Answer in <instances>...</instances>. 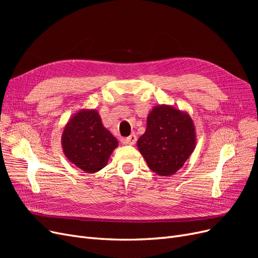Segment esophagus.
<instances>
[{
	"label": "esophagus",
	"mask_w": 258,
	"mask_h": 258,
	"mask_svg": "<svg viewBox=\"0 0 258 258\" xmlns=\"http://www.w3.org/2000/svg\"><path fill=\"white\" fill-rule=\"evenodd\" d=\"M137 142V137L136 135H131L127 138H122L121 139V143L126 144V145H134Z\"/></svg>",
	"instance_id": "esophagus-1"
}]
</instances>
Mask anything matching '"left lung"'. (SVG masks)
Masks as SVG:
<instances>
[{
	"mask_svg": "<svg viewBox=\"0 0 258 258\" xmlns=\"http://www.w3.org/2000/svg\"><path fill=\"white\" fill-rule=\"evenodd\" d=\"M196 140V128L188 113L160 104L148 113L146 130L137 145L153 172L170 176L190 157Z\"/></svg>",
	"mask_w": 258,
	"mask_h": 258,
	"instance_id": "8db88e82",
	"label": "left lung"
}]
</instances>
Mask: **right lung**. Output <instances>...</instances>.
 <instances>
[{
  "label": "right lung",
  "instance_id": "obj_1",
  "mask_svg": "<svg viewBox=\"0 0 258 258\" xmlns=\"http://www.w3.org/2000/svg\"><path fill=\"white\" fill-rule=\"evenodd\" d=\"M68 160L86 173L103 169L118 141L102 123L96 110L82 108L66 123L61 136Z\"/></svg>",
  "mask_w": 258,
  "mask_h": 258
}]
</instances>
